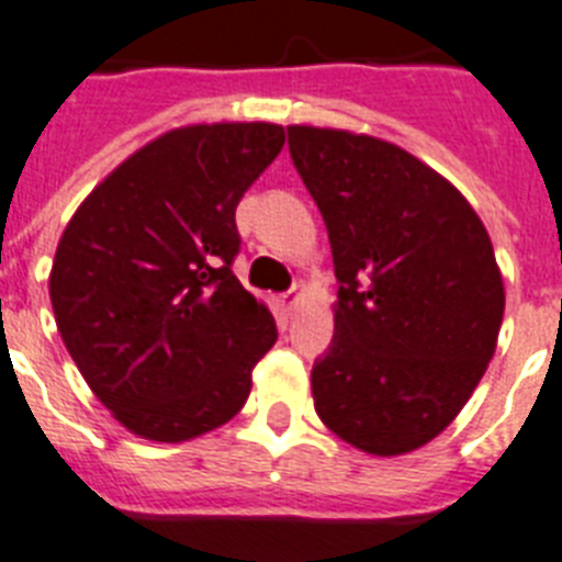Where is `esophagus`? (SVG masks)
I'll list each match as a JSON object with an SVG mask.
<instances>
[{"mask_svg":"<svg viewBox=\"0 0 562 562\" xmlns=\"http://www.w3.org/2000/svg\"><path fill=\"white\" fill-rule=\"evenodd\" d=\"M296 300H300V291H296V289L285 291V294L280 296V305H282V311H285V314H291V311H294V305H296Z\"/></svg>","mask_w":562,"mask_h":562,"instance_id":"esophagus-1","label":"esophagus"}]
</instances>
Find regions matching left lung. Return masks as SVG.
Listing matches in <instances>:
<instances>
[{"label": "left lung", "instance_id": "left-lung-1", "mask_svg": "<svg viewBox=\"0 0 562 562\" xmlns=\"http://www.w3.org/2000/svg\"><path fill=\"white\" fill-rule=\"evenodd\" d=\"M337 277L331 346L311 369L319 419L376 457L434 440L477 389L506 294L492 239L451 182L397 145L291 125Z\"/></svg>", "mask_w": 562, "mask_h": 562}]
</instances>
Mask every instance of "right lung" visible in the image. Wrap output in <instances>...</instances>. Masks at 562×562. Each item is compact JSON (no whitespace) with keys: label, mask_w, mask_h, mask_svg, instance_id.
I'll use <instances>...</instances> for the list:
<instances>
[{"label":"right lung","mask_w":562,"mask_h":562,"mask_svg":"<svg viewBox=\"0 0 562 562\" xmlns=\"http://www.w3.org/2000/svg\"><path fill=\"white\" fill-rule=\"evenodd\" d=\"M271 122L168 131L79 205L56 248L50 303L85 383L145 440L220 428L277 342L271 311L231 266L237 205L282 150Z\"/></svg>","instance_id":"add662e5"}]
</instances>
